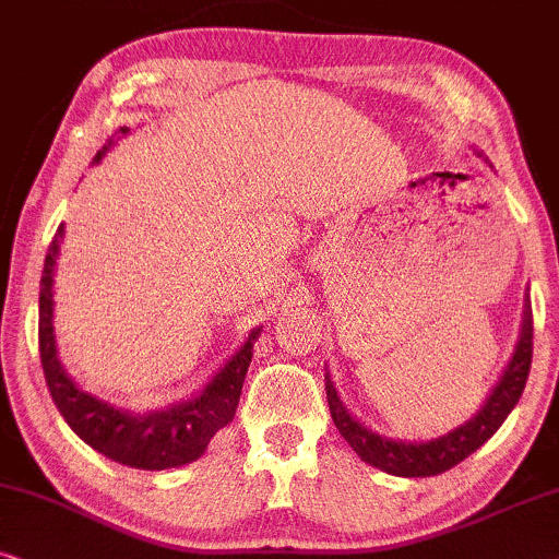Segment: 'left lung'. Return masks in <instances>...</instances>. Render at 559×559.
Instances as JSON below:
<instances>
[{
	"label": "left lung",
	"mask_w": 559,
	"mask_h": 559,
	"mask_svg": "<svg viewBox=\"0 0 559 559\" xmlns=\"http://www.w3.org/2000/svg\"><path fill=\"white\" fill-rule=\"evenodd\" d=\"M532 353H534V317H532V301H526L524 309V324H521V341L515 345V353L508 364V369L500 377L498 386L492 390L490 397L483 405V409L464 426H459L451 433L433 438L426 443H402L392 441V438L377 436L373 430L361 426L343 402L337 400L335 386H332L330 377H324V390H328V405L335 428L348 441V447L356 451L364 462L381 472H390L397 477H433L441 475L459 462H464L472 451H477L496 430L503 426L508 413L515 407L521 392H524L528 369H532Z\"/></svg>",
	"instance_id": "1"
}]
</instances>
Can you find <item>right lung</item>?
I'll use <instances>...</instances> for the list:
<instances>
[{
  "mask_svg": "<svg viewBox=\"0 0 559 559\" xmlns=\"http://www.w3.org/2000/svg\"><path fill=\"white\" fill-rule=\"evenodd\" d=\"M126 131L129 129H121V133ZM105 150L108 146H103V152ZM103 152H97L92 162H100ZM61 235L63 227L56 229V237L48 245L38 299L40 366H44L48 392H51L61 418L69 423V428L84 443H90L92 449L100 451L103 456L112 459V462L126 464V467L169 469L195 462L206 451L216 430H222L235 418L247 366L252 361V343L258 341L260 330H252V335L247 337L239 353H235V358L209 381L206 390L198 394L195 400L182 402V405L162 409V413L154 415H131L123 413V409L110 407L108 402L84 394L63 373V366L59 364V356H56L51 288Z\"/></svg>",
  "mask_w": 559,
  "mask_h": 559,
  "instance_id": "obj_1",
  "label": "right lung"
}]
</instances>
